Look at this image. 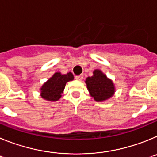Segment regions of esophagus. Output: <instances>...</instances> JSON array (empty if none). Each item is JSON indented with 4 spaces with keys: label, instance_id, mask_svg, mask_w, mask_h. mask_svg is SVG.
Returning <instances> with one entry per match:
<instances>
[{
    "label": "esophagus",
    "instance_id": "1",
    "mask_svg": "<svg viewBox=\"0 0 157 157\" xmlns=\"http://www.w3.org/2000/svg\"><path fill=\"white\" fill-rule=\"evenodd\" d=\"M75 78L78 80V81H82L83 78V75H77L75 76Z\"/></svg>",
    "mask_w": 157,
    "mask_h": 157
}]
</instances>
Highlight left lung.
<instances>
[{
  "mask_svg": "<svg viewBox=\"0 0 157 157\" xmlns=\"http://www.w3.org/2000/svg\"><path fill=\"white\" fill-rule=\"evenodd\" d=\"M93 74L91 77H87L85 81L90 95L97 102H103L110 99L116 92L112 80L99 69L94 70Z\"/></svg>",
  "mask_w": 157,
  "mask_h": 157,
  "instance_id": "1",
  "label": "left lung"
}]
</instances>
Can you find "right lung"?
Masks as SVG:
<instances>
[{
    "label": "right lung",
    "instance_id": "1",
    "mask_svg": "<svg viewBox=\"0 0 157 157\" xmlns=\"http://www.w3.org/2000/svg\"><path fill=\"white\" fill-rule=\"evenodd\" d=\"M74 79L71 72L61 74L60 72H55L40 88L41 98L47 101H57L61 98L66 83Z\"/></svg>",
    "mask_w": 157,
    "mask_h": 157
}]
</instances>
